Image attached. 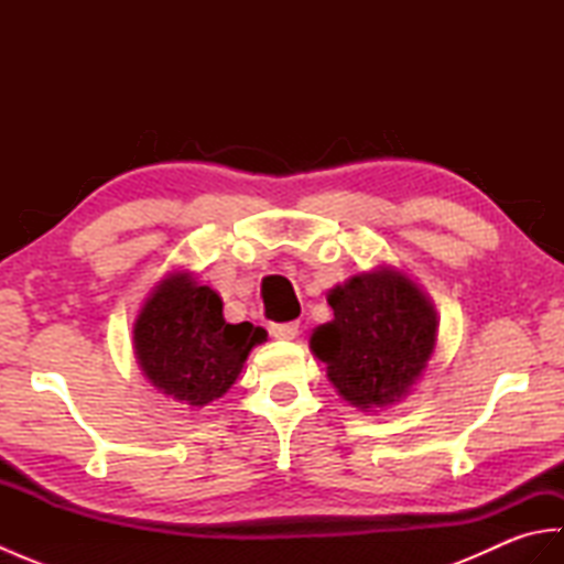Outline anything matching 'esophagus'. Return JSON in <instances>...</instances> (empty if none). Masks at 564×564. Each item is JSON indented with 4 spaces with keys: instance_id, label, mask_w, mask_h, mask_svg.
Here are the masks:
<instances>
[{
    "instance_id": "34e87169",
    "label": "esophagus",
    "mask_w": 564,
    "mask_h": 564,
    "mask_svg": "<svg viewBox=\"0 0 564 564\" xmlns=\"http://www.w3.org/2000/svg\"><path fill=\"white\" fill-rule=\"evenodd\" d=\"M297 329H301V325L297 322H283V325H279V322H273V325H269V332L273 339H295L297 337Z\"/></svg>"
}]
</instances>
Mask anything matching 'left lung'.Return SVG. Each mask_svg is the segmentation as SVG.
<instances>
[{"mask_svg":"<svg viewBox=\"0 0 564 564\" xmlns=\"http://www.w3.org/2000/svg\"><path fill=\"white\" fill-rule=\"evenodd\" d=\"M334 319L310 346L356 406L398 402L422 376L436 344V315L416 285L392 271L361 273L329 293Z\"/></svg>","mask_w":564,"mask_h":564,"instance_id":"1","label":"left lung"}]
</instances>
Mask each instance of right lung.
Returning <instances> with one entry per match:
<instances>
[{
    "label": "right lung",
    "instance_id": "obj_1",
    "mask_svg": "<svg viewBox=\"0 0 564 564\" xmlns=\"http://www.w3.org/2000/svg\"><path fill=\"white\" fill-rule=\"evenodd\" d=\"M263 339L267 332L249 322L227 325L218 293L184 273L166 279L135 319V356L145 376L191 406L223 398Z\"/></svg>",
    "mask_w": 564,
    "mask_h": 564
}]
</instances>
